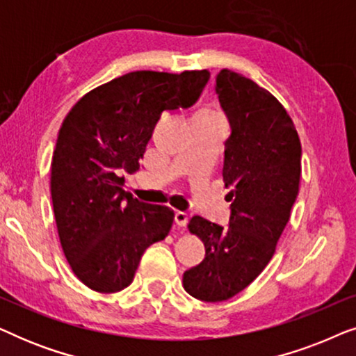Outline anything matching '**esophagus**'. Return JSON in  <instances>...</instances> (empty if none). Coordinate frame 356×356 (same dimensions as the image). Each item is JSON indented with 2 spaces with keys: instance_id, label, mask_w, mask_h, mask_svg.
<instances>
[{
  "instance_id": "esophagus-1",
  "label": "esophagus",
  "mask_w": 356,
  "mask_h": 356,
  "mask_svg": "<svg viewBox=\"0 0 356 356\" xmlns=\"http://www.w3.org/2000/svg\"><path fill=\"white\" fill-rule=\"evenodd\" d=\"M188 220H189V216H188L186 212H181V211L175 212V223H177V225H178L179 228L186 227Z\"/></svg>"
}]
</instances>
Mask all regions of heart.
<instances>
[{
  "label": "heart",
  "instance_id": "b5f03b06",
  "mask_svg": "<svg viewBox=\"0 0 356 356\" xmlns=\"http://www.w3.org/2000/svg\"><path fill=\"white\" fill-rule=\"evenodd\" d=\"M201 116H204V118H207V120H212V121H218V123H222V115L218 113V111L216 110V108H207V110H204L202 111V115Z\"/></svg>",
  "mask_w": 356,
  "mask_h": 356
}]
</instances>
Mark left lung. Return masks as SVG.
Instances as JSON below:
<instances>
[{"label": "left lung", "mask_w": 356, "mask_h": 356, "mask_svg": "<svg viewBox=\"0 0 356 356\" xmlns=\"http://www.w3.org/2000/svg\"><path fill=\"white\" fill-rule=\"evenodd\" d=\"M217 94L230 121L222 177L230 193V225L193 217L188 230L206 257L184 272L183 286L201 301L245 290L274 256L300 189L301 143L284 105L240 72L222 70Z\"/></svg>", "instance_id": "1"}]
</instances>
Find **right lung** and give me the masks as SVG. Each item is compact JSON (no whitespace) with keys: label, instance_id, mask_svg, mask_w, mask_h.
<instances>
[{"label":"right lung","instance_id":"1","mask_svg":"<svg viewBox=\"0 0 356 356\" xmlns=\"http://www.w3.org/2000/svg\"><path fill=\"white\" fill-rule=\"evenodd\" d=\"M209 77L207 70L128 72L87 92L66 115L51 162L53 212L63 252L90 290H124L144 251L168 235L175 212L134 199L123 175L139 170L163 111L191 106Z\"/></svg>","mask_w":356,"mask_h":356}]
</instances>
